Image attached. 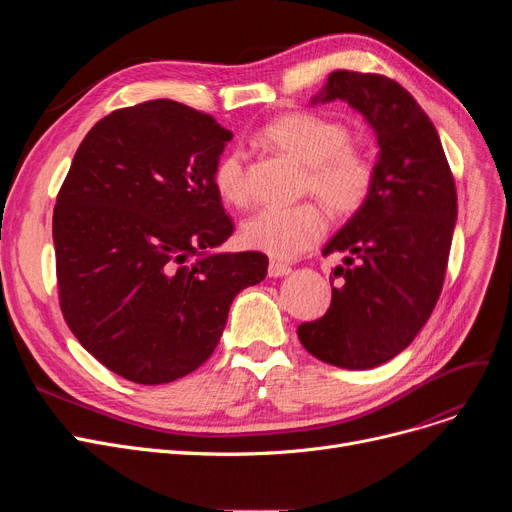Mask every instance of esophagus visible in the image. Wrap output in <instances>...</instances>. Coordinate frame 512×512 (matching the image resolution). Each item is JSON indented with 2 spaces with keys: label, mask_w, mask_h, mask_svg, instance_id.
<instances>
[{
  "label": "esophagus",
  "mask_w": 512,
  "mask_h": 512,
  "mask_svg": "<svg viewBox=\"0 0 512 512\" xmlns=\"http://www.w3.org/2000/svg\"><path fill=\"white\" fill-rule=\"evenodd\" d=\"M290 272H292L290 265L280 263V261H272L270 267H267V276H270V278H284V276H288Z\"/></svg>",
  "instance_id": "obj_1"
}]
</instances>
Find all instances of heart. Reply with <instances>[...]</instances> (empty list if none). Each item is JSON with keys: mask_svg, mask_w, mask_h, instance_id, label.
Instances as JSON below:
<instances>
[{"mask_svg": "<svg viewBox=\"0 0 512 512\" xmlns=\"http://www.w3.org/2000/svg\"><path fill=\"white\" fill-rule=\"evenodd\" d=\"M261 139L305 166V188L336 215L359 211L371 197L375 168L371 159L348 145V130L309 112L284 114L261 130ZM213 186L232 205L249 197L242 153L230 151L213 170ZM326 218L315 203L263 207L242 224L240 238L249 249L272 259H297L321 240Z\"/></svg>", "mask_w": 512, "mask_h": 512, "instance_id": "1", "label": "heart"}]
</instances>
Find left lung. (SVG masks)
I'll list each match as a JSON object with an SVG mask.
<instances>
[{"instance_id":"obj_1","label":"left lung","mask_w":512,"mask_h":512,"mask_svg":"<svg viewBox=\"0 0 512 512\" xmlns=\"http://www.w3.org/2000/svg\"><path fill=\"white\" fill-rule=\"evenodd\" d=\"M336 99L359 112L375 134V186L321 251L344 253L330 309L297 334L319 361L371 369L405 351L438 303L456 188L436 126L396 80L336 70L311 105Z\"/></svg>"}]
</instances>
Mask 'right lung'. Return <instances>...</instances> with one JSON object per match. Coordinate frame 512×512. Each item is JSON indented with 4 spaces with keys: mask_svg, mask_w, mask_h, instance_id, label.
Here are the masks:
<instances>
[{
    "mask_svg": "<svg viewBox=\"0 0 512 512\" xmlns=\"http://www.w3.org/2000/svg\"><path fill=\"white\" fill-rule=\"evenodd\" d=\"M232 132L172 99L99 120L53 209L66 324L122 378L170 384L218 346L236 294L267 257L220 253L234 226L213 186Z\"/></svg>",
    "mask_w": 512,
    "mask_h": 512,
    "instance_id": "right-lung-1",
    "label": "right lung"
}]
</instances>
